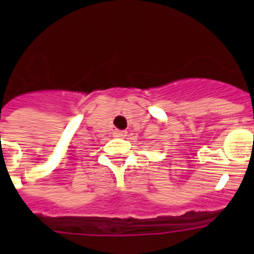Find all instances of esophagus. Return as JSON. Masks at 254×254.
<instances>
[{"label":"esophagus","instance_id":"1","mask_svg":"<svg viewBox=\"0 0 254 254\" xmlns=\"http://www.w3.org/2000/svg\"><path fill=\"white\" fill-rule=\"evenodd\" d=\"M113 134H114V137H126V134H127V132H126V131H121V129H114Z\"/></svg>","mask_w":254,"mask_h":254}]
</instances>
